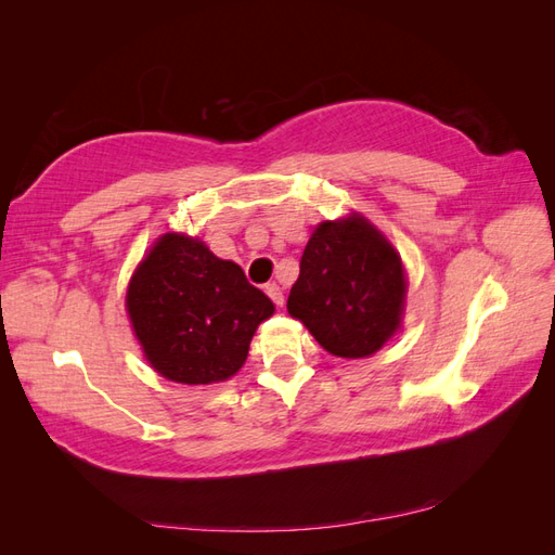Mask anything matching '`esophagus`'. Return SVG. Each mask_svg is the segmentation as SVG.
Instances as JSON below:
<instances>
[{
  "label": "esophagus",
  "instance_id": "1",
  "mask_svg": "<svg viewBox=\"0 0 555 555\" xmlns=\"http://www.w3.org/2000/svg\"><path fill=\"white\" fill-rule=\"evenodd\" d=\"M266 294L271 296V300H273L275 306H280V308L284 306V294L280 289V284H275V282L273 284H266Z\"/></svg>",
  "mask_w": 555,
  "mask_h": 555
}]
</instances>
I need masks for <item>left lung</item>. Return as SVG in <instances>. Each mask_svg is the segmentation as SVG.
<instances>
[{
	"label": "left lung",
	"mask_w": 555,
	"mask_h": 555,
	"mask_svg": "<svg viewBox=\"0 0 555 555\" xmlns=\"http://www.w3.org/2000/svg\"><path fill=\"white\" fill-rule=\"evenodd\" d=\"M405 294V268L396 247L351 212L312 231L287 310L328 354L363 359L400 328Z\"/></svg>",
	"instance_id": "obj_1"
}]
</instances>
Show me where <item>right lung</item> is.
I'll use <instances>...</instances> for the list:
<instances>
[{
  "mask_svg": "<svg viewBox=\"0 0 555 555\" xmlns=\"http://www.w3.org/2000/svg\"><path fill=\"white\" fill-rule=\"evenodd\" d=\"M273 312V300L251 287L238 263L184 233L157 238L127 289V314L147 363L178 384L236 375L251 335Z\"/></svg>",
  "mask_w": 555,
  "mask_h": 555,
  "instance_id": "right-lung-1",
  "label": "right lung"
}]
</instances>
